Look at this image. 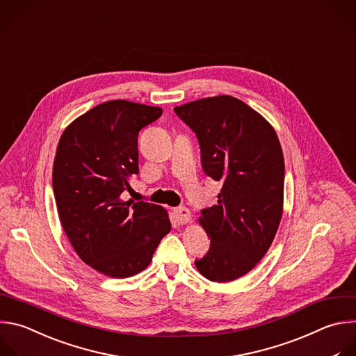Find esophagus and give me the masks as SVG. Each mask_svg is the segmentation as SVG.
<instances>
[{
  "label": "esophagus",
  "mask_w": 356,
  "mask_h": 356,
  "mask_svg": "<svg viewBox=\"0 0 356 356\" xmlns=\"http://www.w3.org/2000/svg\"><path fill=\"white\" fill-rule=\"evenodd\" d=\"M174 216H175L177 223H179V225L188 223L191 220V218H192L191 210L188 207H177V209H174Z\"/></svg>",
  "instance_id": "obj_1"
}]
</instances>
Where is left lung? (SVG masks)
Returning a JSON list of instances; mask_svg holds the SVG:
<instances>
[{"instance_id": "left-lung-1", "label": "left lung", "mask_w": 356, "mask_h": 356, "mask_svg": "<svg viewBox=\"0 0 356 356\" xmlns=\"http://www.w3.org/2000/svg\"><path fill=\"white\" fill-rule=\"evenodd\" d=\"M174 111L197 137L204 174L223 184L218 204L200 210L210 248L195 265L209 280H234L261 261L279 227L285 181L279 138L258 112L230 95Z\"/></svg>"}]
</instances>
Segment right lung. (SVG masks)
Instances as JSON below:
<instances>
[{"instance_id": "1", "label": "right lung", "mask_w": 356, "mask_h": 356, "mask_svg": "<svg viewBox=\"0 0 356 356\" xmlns=\"http://www.w3.org/2000/svg\"><path fill=\"white\" fill-rule=\"evenodd\" d=\"M161 115L157 106L108 101L77 118L58 141L51 182L61 226L79 257L111 277L143 270L171 230L161 206L122 199L138 174V131Z\"/></svg>"}]
</instances>
